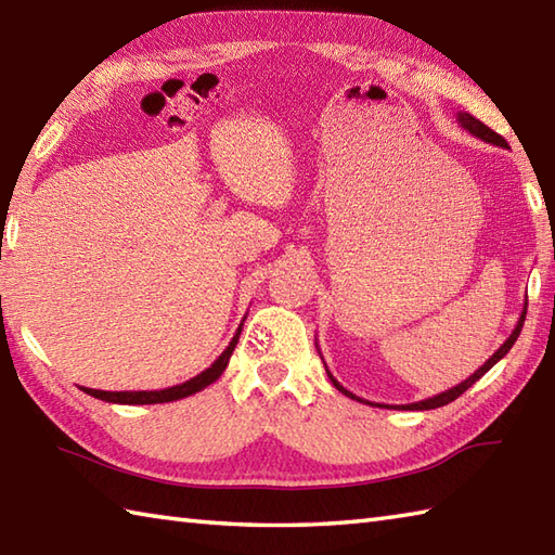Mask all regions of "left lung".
I'll list each match as a JSON object with an SVG mask.
<instances>
[{
  "label": "left lung",
  "mask_w": 555,
  "mask_h": 555,
  "mask_svg": "<svg viewBox=\"0 0 555 555\" xmlns=\"http://www.w3.org/2000/svg\"><path fill=\"white\" fill-rule=\"evenodd\" d=\"M457 124L465 128V131L469 133V135H475V138H479V140H485V143H491V145H496V147H508V143H505V140L499 135V133H493L489 126H485L481 124L479 119H475L473 114H467V112H457ZM525 314H527V305L522 308V314H520V320H517V324H515V328H513V334L505 338V344L493 352V356L481 364V367L475 372V374H469L465 382H460L457 386H453V388H448V391H443V393H439V396H431V398H424V400H417V403H410V405H400L398 410H434V408H441V405H448V403H453V400L457 398V396H463L469 386H473L475 382H479L481 376H485L493 364H496L499 360H503L505 356H508V350L515 346V340H517V336H520V332H522V324H525ZM320 350V348H317ZM326 367V364H324ZM326 374H328V379H332V384L338 388L340 393H346L348 398H352V400H362V398H358L356 393H350L346 386H340L336 379H334V374L326 370ZM372 405V403H370ZM382 408H388V405H382Z\"/></svg>",
  "instance_id": "8db88e82"
}]
</instances>
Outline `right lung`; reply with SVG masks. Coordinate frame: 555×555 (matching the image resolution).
<instances>
[{
  "instance_id": "obj_1",
  "label": "right lung",
  "mask_w": 555,
  "mask_h": 555,
  "mask_svg": "<svg viewBox=\"0 0 555 555\" xmlns=\"http://www.w3.org/2000/svg\"><path fill=\"white\" fill-rule=\"evenodd\" d=\"M245 322V320H243ZM243 322L241 326L235 328V334L231 338V344L227 346V350L221 352V356L209 364L205 372H199L193 379H188L183 384H176L171 388H162V391H100V388H86L80 386L82 391L92 398H100V400H107V403H119V405H152V403H171V400H181L193 396L197 391H203L209 384H215L219 376L227 370V364L233 356L235 344H238L241 332H243Z\"/></svg>"
}]
</instances>
